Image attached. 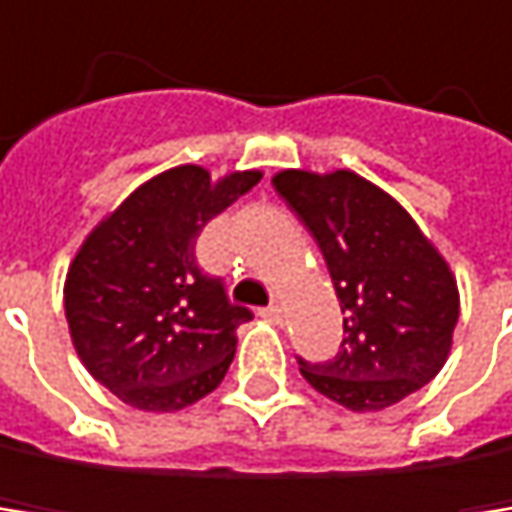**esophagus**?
<instances>
[{
    "instance_id": "esophagus-1",
    "label": "esophagus",
    "mask_w": 512,
    "mask_h": 512,
    "mask_svg": "<svg viewBox=\"0 0 512 512\" xmlns=\"http://www.w3.org/2000/svg\"><path fill=\"white\" fill-rule=\"evenodd\" d=\"M264 316H267L270 322H276V325H279V322H282V307H279V304H270V307L264 310Z\"/></svg>"
}]
</instances>
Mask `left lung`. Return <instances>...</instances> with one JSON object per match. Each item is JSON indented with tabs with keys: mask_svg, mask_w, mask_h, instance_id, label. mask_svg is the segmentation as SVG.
Wrapping results in <instances>:
<instances>
[{
	"mask_svg": "<svg viewBox=\"0 0 512 512\" xmlns=\"http://www.w3.org/2000/svg\"><path fill=\"white\" fill-rule=\"evenodd\" d=\"M322 248L341 301L344 344L331 362H301L307 384L350 411H381L430 384L455 344L458 279L415 218L350 168L273 174Z\"/></svg>",
	"mask_w": 512,
	"mask_h": 512,
	"instance_id": "1",
	"label": "left lung"
}]
</instances>
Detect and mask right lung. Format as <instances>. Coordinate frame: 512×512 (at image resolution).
Wrapping results in <instances>:
<instances>
[{
	"label": "right lung",
	"mask_w": 512,
	"mask_h": 512,
	"mask_svg": "<svg viewBox=\"0 0 512 512\" xmlns=\"http://www.w3.org/2000/svg\"><path fill=\"white\" fill-rule=\"evenodd\" d=\"M264 171L211 178L174 165L82 239L64 282L70 341L88 375L141 411H181L218 387L251 319L196 267V239Z\"/></svg>",
	"instance_id": "1"
}]
</instances>
